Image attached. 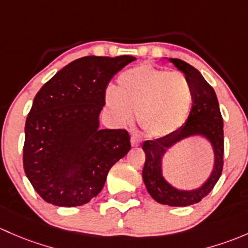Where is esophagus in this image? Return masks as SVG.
I'll use <instances>...</instances> for the list:
<instances>
[{"mask_svg": "<svg viewBox=\"0 0 248 248\" xmlns=\"http://www.w3.org/2000/svg\"><path fill=\"white\" fill-rule=\"evenodd\" d=\"M141 142H142L141 136H140L139 134H136V132H132V134H131V144H132V147H139V145L141 144Z\"/></svg>", "mask_w": 248, "mask_h": 248, "instance_id": "1", "label": "esophagus"}]
</instances>
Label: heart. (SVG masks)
<instances>
[{"label":"heart","instance_id":"heart-1","mask_svg":"<svg viewBox=\"0 0 248 248\" xmlns=\"http://www.w3.org/2000/svg\"><path fill=\"white\" fill-rule=\"evenodd\" d=\"M105 101L118 121H130L136 111L140 126L162 137L185 123L192 94L185 76L143 63L118 76L117 89H107Z\"/></svg>","mask_w":248,"mask_h":248}]
</instances>
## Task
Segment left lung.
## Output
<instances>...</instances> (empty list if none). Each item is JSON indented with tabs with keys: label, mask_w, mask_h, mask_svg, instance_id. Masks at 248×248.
Returning a JSON list of instances; mask_svg holds the SVG:
<instances>
[{
	"label": "left lung",
	"mask_w": 248,
	"mask_h": 248,
	"mask_svg": "<svg viewBox=\"0 0 248 248\" xmlns=\"http://www.w3.org/2000/svg\"><path fill=\"white\" fill-rule=\"evenodd\" d=\"M168 61L185 75L192 94V108L186 123L177 131L153 141L143 142L142 149L145 153V162L142 178L149 195L157 203L170 206H187L198 203L202 198L208 196L221 177L223 168V119L215 91L200 71L178 58H170ZM193 136L204 137L212 144L214 167L208 179L200 188L179 190L163 177L162 159L170 147Z\"/></svg>",
	"instance_id": "obj_1"
}]
</instances>
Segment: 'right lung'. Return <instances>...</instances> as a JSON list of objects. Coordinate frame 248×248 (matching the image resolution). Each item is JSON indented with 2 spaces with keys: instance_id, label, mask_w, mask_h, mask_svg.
<instances>
[{
  "instance_id": "obj_1",
  "label": "right lung",
  "mask_w": 248,
  "mask_h": 248,
  "mask_svg": "<svg viewBox=\"0 0 248 248\" xmlns=\"http://www.w3.org/2000/svg\"><path fill=\"white\" fill-rule=\"evenodd\" d=\"M132 56H87L40 88L25 124L24 170L38 195L57 206L96 197L108 170L131 148L123 129H99L106 87Z\"/></svg>"
}]
</instances>
